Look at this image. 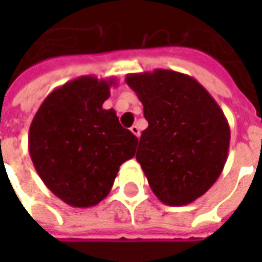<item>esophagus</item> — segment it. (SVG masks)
I'll return each instance as SVG.
<instances>
[{"label": "esophagus", "mask_w": 262, "mask_h": 262, "mask_svg": "<svg viewBox=\"0 0 262 262\" xmlns=\"http://www.w3.org/2000/svg\"><path fill=\"white\" fill-rule=\"evenodd\" d=\"M130 132L136 136V137H140V129H139V126H137V125H133V126L130 127Z\"/></svg>", "instance_id": "34e87169"}]
</instances>
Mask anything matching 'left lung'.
<instances>
[{"label":"left lung","mask_w":262,"mask_h":262,"mask_svg":"<svg viewBox=\"0 0 262 262\" xmlns=\"http://www.w3.org/2000/svg\"><path fill=\"white\" fill-rule=\"evenodd\" d=\"M125 81L148 121L136 159L154 194L171 207L193 203L227 160L231 135L223 110L197 80L179 72L130 73Z\"/></svg>","instance_id":"8db88e82"}]
</instances>
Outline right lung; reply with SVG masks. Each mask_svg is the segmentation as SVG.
<instances>
[{"label": "right lung", "mask_w": 262, "mask_h": 262, "mask_svg": "<svg viewBox=\"0 0 262 262\" xmlns=\"http://www.w3.org/2000/svg\"><path fill=\"white\" fill-rule=\"evenodd\" d=\"M115 77L80 76L55 88L36 111L28 133L34 167L49 190L76 208L106 199L119 166L136 154L137 137L103 103Z\"/></svg>", "instance_id": "right-lung-1"}]
</instances>
